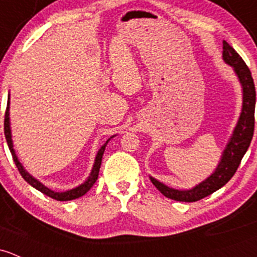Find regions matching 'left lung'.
<instances>
[{
  "label": "left lung",
  "instance_id": "left-lung-1",
  "mask_svg": "<svg viewBox=\"0 0 257 257\" xmlns=\"http://www.w3.org/2000/svg\"><path fill=\"white\" fill-rule=\"evenodd\" d=\"M223 60L233 66L242 87V108L233 136L226 144L225 150L223 151L215 171L191 190H175L150 176L153 185L167 198L180 202H196L215 192L234 176L241 163L242 156L249 149L255 126V85L247 65L225 40L223 42Z\"/></svg>",
  "mask_w": 257,
  "mask_h": 257
}]
</instances>
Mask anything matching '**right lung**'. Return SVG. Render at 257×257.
Segmentation results:
<instances>
[{
  "mask_svg": "<svg viewBox=\"0 0 257 257\" xmlns=\"http://www.w3.org/2000/svg\"><path fill=\"white\" fill-rule=\"evenodd\" d=\"M5 137H6L8 148H10L11 154H12L13 161H15L16 166H17L18 171H20L22 177H23L24 180L29 183V185L33 186L36 190L40 191L42 193L47 194L48 197H51L53 199H56V201H71V199L79 198V197L83 196V194L87 193L88 191H90V188L92 187V186L94 185V182L97 181V178H98L99 167H101V163H102V156H103L104 149H106V147H107V143L109 142V139H108L107 142L102 145L101 149L98 150V153H97V155H96V159H94L92 171H91L90 176H88L87 180H86L82 185H80L79 187L72 188V190L65 191V192H54V191H51L50 188H48L47 186H44L43 183H40L37 178H34L32 175H29L28 172L26 171V169L22 166L20 160H18L17 155H16L15 149H13L12 134H11V126H10V94H8L7 108H6V113H5ZM110 138H113V137H110Z\"/></svg>",
  "mask_w": 257,
  "mask_h": 257,
  "instance_id": "right-lung-1",
  "label": "right lung"
}]
</instances>
